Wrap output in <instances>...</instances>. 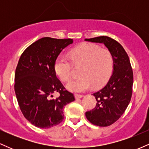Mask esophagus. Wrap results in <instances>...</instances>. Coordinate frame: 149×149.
<instances>
[{"mask_svg":"<svg viewBox=\"0 0 149 149\" xmlns=\"http://www.w3.org/2000/svg\"><path fill=\"white\" fill-rule=\"evenodd\" d=\"M83 97V95H79V94H75V97H76V99L82 98Z\"/></svg>","mask_w":149,"mask_h":149,"instance_id":"obj_1","label":"esophagus"}]
</instances>
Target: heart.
I'll return each mask as SVG.
<instances>
[{
    "instance_id": "b5f03b06",
    "label": "heart",
    "mask_w": 149,
    "mask_h": 149,
    "mask_svg": "<svg viewBox=\"0 0 149 149\" xmlns=\"http://www.w3.org/2000/svg\"><path fill=\"white\" fill-rule=\"evenodd\" d=\"M69 58L73 66L80 67L79 78L71 80L66 85L72 92H84L92 85L94 88L102 86L111 75L112 54L96 44H86L73 49L69 53ZM67 57L60 54L54 61V71L62 81H68L72 76L73 65Z\"/></svg>"
}]
</instances>
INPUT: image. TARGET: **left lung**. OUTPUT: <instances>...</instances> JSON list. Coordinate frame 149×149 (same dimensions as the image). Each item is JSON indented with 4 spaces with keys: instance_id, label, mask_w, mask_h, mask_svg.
<instances>
[{
    "instance_id": "1",
    "label": "left lung",
    "mask_w": 149,
    "mask_h": 149,
    "mask_svg": "<svg viewBox=\"0 0 149 149\" xmlns=\"http://www.w3.org/2000/svg\"><path fill=\"white\" fill-rule=\"evenodd\" d=\"M86 41L103 43L113 58V71L107 84L93 94L95 108L85 113L91 123L100 127L113 124L124 113L132 95L133 71L129 57L123 46L108 36L86 38Z\"/></svg>"
}]
</instances>
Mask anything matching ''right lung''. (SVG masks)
Wrapping results in <instances>:
<instances>
[{
	"label": "right lung",
	"instance_id": "obj_1",
	"mask_svg": "<svg viewBox=\"0 0 149 149\" xmlns=\"http://www.w3.org/2000/svg\"><path fill=\"white\" fill-rule=\"evenodd\" d=\"M73 39L44 37L29 46L19 59L15 76V91L21 111L36 127L49 128L62 122L63 109L75 100L54 71V61ZM54 92L60 96L52 98Z\"/></svg>",
	"mask_w": 149,
	"mask_h": 149
}]
</instances>
